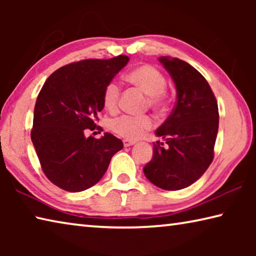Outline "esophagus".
<instances>
[{
  "label": "esophagus",
  "instance_id": "1",
  "mask_svg": "<svg viewBox=\"0 0 256 256\" xmlns=\"http://www.w3.org/2000/svg\"><path fill=\"white\" fill-rule=\"evenodd\" d=\"M136 142L134 141V140H128V138H124L123 140V144H124V146H133V144H136Z\"/></svg>",
  "mask_w": 256,
  "mask_h": 256
}]
</instances>
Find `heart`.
I'll return each mask as SVG.
<instances>
[{"label": "heart", "mask_w": 256, "mask_h": 256, "mask_svg": "<svg viewBox=\"0 0 256 256\" xmlns=\"http://www.w3.org/2000/svg\"><path fill=\"white\" fill-rule=\"evenodd\" d=\"M125 79L132 84H136L149 94L151 106L159 107L164 102V92L167 82L162 72L149 64H141L133 68L125 74ZM120 96V86L116 80L108 82L104 88L102 102L108 110L114 112L118 107ZM154 120L150 116L122 115L112 120L110 128L118 136L128 140H136L152 128Z\"/></svg>", "instance_id": "1"}]
</instances>
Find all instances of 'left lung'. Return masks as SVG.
Returning <instances> with one entry per match:
<instances>
[{"label": "left lung", "instance_id": "left-lung-1", "mask_svg": "<svg viewBox=\"0 0 256 256\" xmlns=\"http://www.w3.org/2000/svg\"><path fill=\"white\" fill-rule=\"evenodd\" d=\"M159 62L175 84L177 100L168 118L156 131L146 178L166 190L188 188L204 174L214 160L219 128L218 104L209 84L196 68L180 58L162 56Z\"/></svg>", "mask_w": 256, "mask_h": 256}]
</instances>
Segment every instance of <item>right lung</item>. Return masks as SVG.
Returning a JSON list of instances; mask_svg holds the SVG:
<instances>
[{
    "label": "right lung",
    "instance_id": "obj_1",
    "mask_svg": "<svg viewBox=\"0 0 256 256\" xmlns=\"http://www.w3.org/2000/svg\"><path fill=\"white\" fill-rule=\"evenodd\" d=\"M128 63L125 55L84 60L48 76L34 110L32 141L47 178L60 188L81 192L97 184L123 142L110 133L86 138L102 110L105 86Z\"/></svg>",
    "mask_w": 256,
    "mask_h": 256
}]
</instances>
